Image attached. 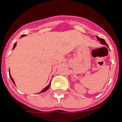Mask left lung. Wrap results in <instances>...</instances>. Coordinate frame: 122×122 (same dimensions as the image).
I'll return each mask as SVG.
<instances>
[{
  "instance_id": "left-lung-1",
  "label": "left lung",
  "mask_w": 122,
  "mask_h": 122,
  "mask_svg": "<svg viewBox=\"0 0 122 122\" xmlns=\"http://www.w3.org/2000/svg\"><path fill=\"white\" fill-rule=\"evenodd\" d=\"M97 40L98 41H100V43L102 44V45H106V46H107L108 47V45H107V43H106L105 40H104V39H103V38H101L98 37V36H97Z\"/></svg>"
}]
</instances>
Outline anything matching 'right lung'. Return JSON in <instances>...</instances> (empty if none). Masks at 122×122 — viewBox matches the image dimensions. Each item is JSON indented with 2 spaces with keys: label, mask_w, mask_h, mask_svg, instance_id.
<instances>
[{
  "label": "right lung",
  "mask_w": 122,
  "mask_h": 122,
  "mask_svg": "<svg viewBox=\"0 0 122 122\" xmlns=\"http://www.w3.org/2000/svg\"><path fill=\"white\" fill-rule=\"evenodd\" d=\"M26 36V35H21V38L24 37V36ZM16 43H15L14 44V46H13V49H15V47H16ZM9 75H10V78H11V80L12 81V82H13V84L15 85V86H16V84H15V81H14L13 79V77H11V76L10 72V70H9ZM51 81H50V83H49V85H48V86H46V87H45V89H43V90H42L41 92H39V93H43V92H46V91H47V90H48V89H49V87H50V86H51Z\"/></svg>",
  "instance_id": "1"
}]
</instances>
